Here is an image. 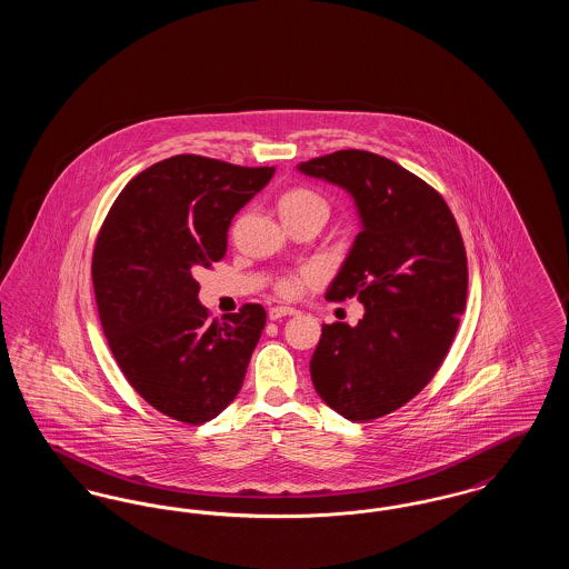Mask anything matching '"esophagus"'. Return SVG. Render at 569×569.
<instances>
[{
  "label": "esophagus",
  "instance_id": "34e87169",
  "mask_svg": "<svg viewBox=\"0 0 569 569\" xmlns=\"http://www.w3.org/2000/svg\"><path fill=\"white\" fill-rule=\"evenodd\" d=\"M286 316H297V309H292V307H272V309H269V318L272 322L281 320Z\"/></svg>",
  "mask_w": 569,
  "mask_h": 569
}]
</instances>
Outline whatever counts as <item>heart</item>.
Returning <instances> with one entry per match:
<instances>
[{"label": "heart", "mask_w": 569, "mask_h": 569, "mask_svg": "<svg viewBox=\"0 0 569 569\" xmlns=\"http://www.w3.org/2000/svg\"><path fill=\"white\" fill-rule=\"evenodd\" d=\"M311 209H325L326 211L325 198L318 196L316 191L297 188V190L286 191L279 198V213H281V217L297 216V213H305V211H311ZM309 279H311V272L309 271L288 274V277L277 281V292L283 295V297H297L302 283H307Z\"/></svg>", "instance_id": "heart-1"}]
</instances>
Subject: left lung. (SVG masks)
Masks as SVG:
<instances>
[{"label":"left lung","mask_w":569,"mask_h":569,"mask_svg":"<svg viewBox=\"0 0 569 569\" xmlns=\"http://www.w3.org/2000/svg\"><path fill=\"white\" fill-rule=\"evenodd\" d=\"M298 172L352 196L360 232L326 290L356 297L358 325H322L311 379L326 406L352 422L413 399L452 346L467 300V256L446 200L403 166L343 149Z\"/></svg>","instance_id":"left-lung-1"}]
</instances>
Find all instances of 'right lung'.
Masks as SVG:
<instances>
[{"instance_id": "add662e5", "label": "right lung", "mask_w": 569, "mask_h": 569, "mask_svg": "<svg viewBox=\"0 0 569 569\" xmlns=\"http://www.w3.org/2000/svg\"><path fill=\"white\" fill-rule=\"evenodd\" d=\"M274 166L174 156L117 196L93 251V290L110 352L136 392L166 416L202 425L230 406L267 311L243 305L226 322L200 305L198 269L219 262L232 217Z\"/></svg>"}]
</instances>
